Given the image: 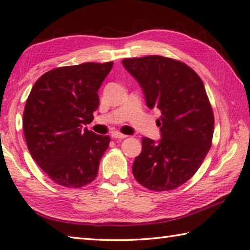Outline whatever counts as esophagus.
Here are the masks:
<instances>
[{"label":"esophagus","mask_w":250,"mask_h":250,"mask_svg":"<svg viewBox=\"0 0 250 250\" xmlns=\"http://www.w3.org/2000/svg\"><path fill=\"white\" fill-rule=\"evenodd\" d=\"M111 137H112L113 139H125L126 136H125V134H122V133L118 132V131H114V132L111 133Z\"/></svg>","instance_id":"34e87169"}]
</instances>
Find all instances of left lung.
<instances>
[{
  "instance_id": "obj_1",
  "label": "left lung",
  "mask_w": 250,
  "mask_h": 250,
  "mask_svg": "<svg viewBox=\"0 0 250 250\" xmlns=\"http://www.w3.org/2000/svg\"><path fill=\"white\" fill-rule=\"evenodd\" d=\"M122 64L140 84L148 108L161 112V138H142L133 176L154 191L179 187L197 172L211 146L215 121L204 83L187 64L160 55L125 59Z\"/></svg>"
}]
</instances>
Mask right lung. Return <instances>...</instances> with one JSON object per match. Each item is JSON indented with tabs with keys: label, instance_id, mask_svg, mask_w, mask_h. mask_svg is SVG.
Here are the masks:
<instances>
[{
	"label": "right lung",
	"instance_id": "right-lung-1",
	"mask_svg": "<svg viewBox=\"0 0 250 250\" xmlns=\"http://www.w3.org/2000/svg\"><path fill=\"white\" fill-rule=\"evenodd\" d=\"M113 62H86L51 70L34 83L23 113L27 149L55 184L80 188L92 182L110 144L83 125L99 108L98 91Z\"/></svg>",
	"mask_w": 250,
	"mask_h": 250
}]
</instances>
